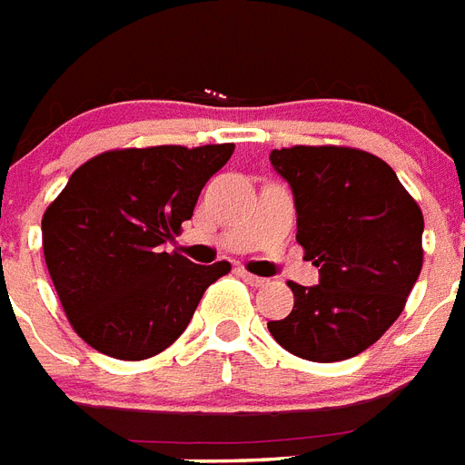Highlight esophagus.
I'll use <instances>...</instances> for the list:
<instances>
[{
    "label": "esophagus",
    "mask_w": 465,
    "mask_h": 465,
    "mask_svg": "<svg viewBox=\"0 0 465 465\" xmlns=\"http://www.w3.org/2000/svg\"><path fill=\"white\" fill-rule=\"evenodd\" d=\"M237 273H240V278H242L244 283L254 285V288H262V285H266V283H269V281H266V278H262V276H254V273H250V271H244V269H240V271H237Z\"/></svg>",
    "instance_id": "1"
}]
</instances>
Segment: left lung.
<instances>
[{
    "label": "left lung",
    "instance_id": "1",
    "mask_svg": "<svg viewBox=\"0 0 465 465\" xmlns=\"http://www.w3.org/2000/svg\"><path fill=\"white\" fill-rule=\"evenodd\" d=\"M292 189L297 242L319 285L288 283L295 304L269 322L285 351L312 362L355 358L399 319L422 269L420 206L381 158L348 146L271 151Z\"/></svg>",
    "mask_w": 465,
    "mask_h": 465
}]
</instances>
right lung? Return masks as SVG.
Wrapping results in <instances>:
<instances>
[{
    "label": "right lung",
    "mask_w": 465,
    "mask_h": 465,
    "mask_svg": "<svg viewBox=\"0 0 465 465\" xmlns=\"http://www.w3.org/2000/svg\"><path fill=\"white\" fill-rule=\"evenodd\" d=\"M235 143L117 148L85 161L43 215L45 263L74 331L98 352L146 360L173 345L230 271L165 242L194 213Z\"/></svg>",
    "instance_id": "1"
}]
</instances>
